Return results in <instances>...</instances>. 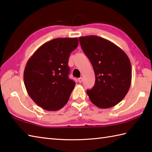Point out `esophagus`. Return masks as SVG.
Segmentation results:
<instances>
[{"instance_id": "esophagus-1", "label": "esophagus", "mask_w": 152, "mask_h": 152, "mask_svg": "<svg viewBox=\"0 0 152 152\" xmlns=\"http://www.w3.org/2000/svg\"><path fill=\"white\" fill-rule=\"evenodd\" d=\"M82 80H83V78H79L78 79V81L79 83H81V82H82Z\"/></svg>"}]
</instances>
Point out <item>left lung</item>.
Wrapping results in <instances>:
<instances>
[{
	"label": "left lung",
	"instance_id": "8db88e82",
	"mask_svg": "<svg viewBox=\"0 0 152 152\" xmlns=\"http://www.w3.org/2000/svg\"><path fill=\"white\" fill-rule=\"evenodd\" d=\"M80 45L93 66L96 82L87 90L91 102L101 109L112 107L125 97L131 84V63L113 43L96 35L80 37Z\"/></svg>",
	"mask_w": 152,
	"mask_h": 152
}]
</instances>
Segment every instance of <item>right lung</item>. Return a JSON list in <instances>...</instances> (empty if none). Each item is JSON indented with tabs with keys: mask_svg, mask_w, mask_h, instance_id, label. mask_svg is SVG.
<instances>
[{
	"mask_svg": "<svg viewBox=\"0 0 152 152\" xmlns=\"http://www.w3.org/2000/svg\"><path fill=\"white\" fill-rule=\"evenodd\" d=\"M78 45V38H56L42 45L27 62L26 90L43 109L57 111L67 103L76 84L68 78V59Z\"/></svg>",
	"mask_w": 152,
	"mask_h": 152,
	"instance_id": "1",
	"label": "right lung"
}]
</instances>
